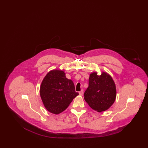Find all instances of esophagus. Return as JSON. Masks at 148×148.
Listing matches in <instances>:
<instances>
[{"mask_svg": "<svg viewBox=\"0 0 148 148\" xmlns=\"http://www.w3.org/2000/svg\"><path fill=\"white\" fill-rule=\"evenodd\" d=\"M83 93H84L83 90H81V91H80V92H79V94L80 95H83Z\"/></svg>", "mask_w": 148, "mask_h": 148, "instance_id": "34e87169", "label": "esophagus"}]
</instances>
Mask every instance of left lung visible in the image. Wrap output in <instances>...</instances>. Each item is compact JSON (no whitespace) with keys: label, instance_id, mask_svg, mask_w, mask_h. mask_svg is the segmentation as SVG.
Here are the masks:
<instances>
[{"label":"left lung","instance_id":"obj_1","mask_svg":"<svg viewBox=\"0 0 148 148\" xmlns=\"http://www.w3.org/2000/svg\"><path fill=\"white\" fill-rule=\"evenodd\" d=\"M116 88L112 77L106 73L90 75L89 86L84 92V99L92 109L101 112L113 105L116 98Z\"/></svg>","mask_w":148,"mask_h":148}]
</instances>
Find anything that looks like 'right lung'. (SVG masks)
Masks as SVG:
<instances>
[{
	"label": "right lung",
	"instance_id": "right-lung-1",
	"mask_svg": "<svg viewBox=\"0 0 148 148\" xmlns=\"http://www.w3.org/2000/svg\"><path fill=\"white\" fill-rule=\"evenodd\" d=\"M63 71H50L44 78L40 94L45 108L50 113L58 114L65 110L75 98L73 81L67 79Z\"/></svg>",
	"mask_w": 148,
	"mask_h": 148
}]
</instances>
